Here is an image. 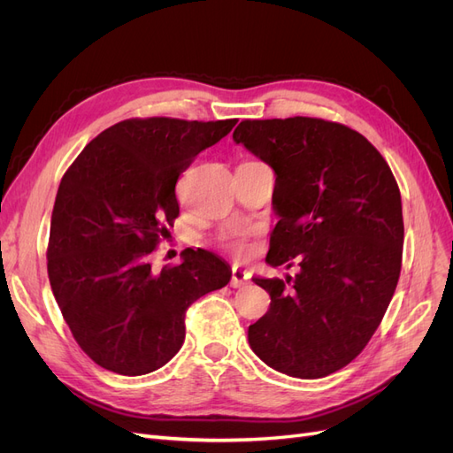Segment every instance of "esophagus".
Here are the masks:
<instances>
[{"instance_id": "obj_1", "label": "esophagus", "mask_w": 453, "mask_h": 453, "mask_svg": "<svg viewBox=\"0 0 453 453\" xmlns=\"http://www.w3.org/2000/svg\"><path fill=\"white\" fill-rule=\"evenodd\" d=\"M250 280V273L248 270H242V268H232V280H230V285L234 287V289H240V287H243L245 283H248Z\"/></svg>"}]
</instances>
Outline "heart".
I'll return each mask as SVG.
<instances>
[{"instance_id":"obj_1","label":"heart","mask_w":453,"mask_h":453,"mask_svg":"<svg viewBox=\"0 0 453 453\" xmlns=\"http://www.w3.org/2000/svg\"><path fill=\"white\" fill-rule=\"evenodd\" d=\"M250 236H251V230L250 228H232L221 236V243L225 245L226 250L234 251V253H243L248 250V243H250Z\"/></svg>"}]
</instances>
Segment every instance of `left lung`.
I'll use <instances>...</instances> for the list:
<instances>
[{
	"label": "left lung",
	"instance_id": "1",
	"mask_svg": "<svg viewBox=\"0 0 453 453\" xmlns=\"http://www.w3.org/2000/svg\"><path fill=\"white\" fill-rule=\"evenodd\" d=\"M232 138L276 173L280 221L266 263L300 268L295 278L253 280L272 303L250 325V346L287 376L333 374L365 349L399 281V185L378 149L338 122L242 120Z\"/></svg>",
	"mask_w": 453,
	"mask_h": 453
}]
</instances>
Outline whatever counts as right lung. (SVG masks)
<instances>
[{"instance_id":"obj_1","label":"right lung","mask_w":453,"mask_h":453,"mask_svg":"<svg viewBox=\"0 0 453 453\" xmlns=\"http://www.w3.org/2000/svg\"><path fill=\"white\" fill-rule=\"evenodd\" d=\"M236 119H127L104 130L64 173L50 219L54 298L88 357L122 376L166 365L185 340V313L232 276L210 251L155 270L150 255L180 215L175 183Z\"/></svg>"}]
</instances>
